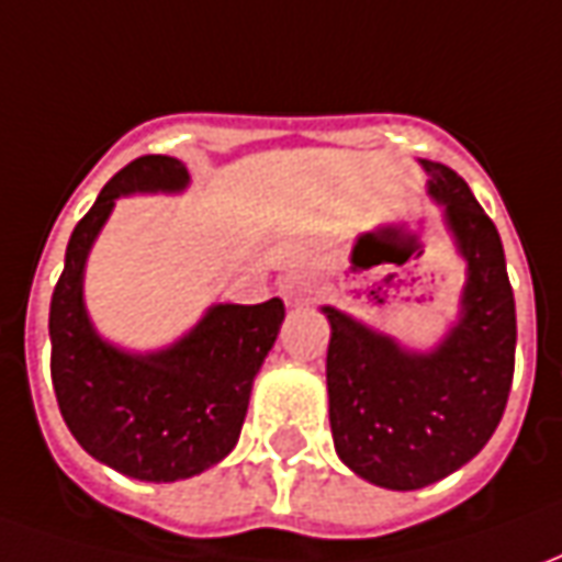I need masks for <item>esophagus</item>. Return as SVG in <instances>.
<instances>
[{
    "mask_svg": "<svg viewBox=\"0 0 562 562\" xmlns=\"http://www.w3.org/2000/svg\"><path fill=\"white\" fill-rule=\"evenodd\" d=\"M280 292L289 306L310 304V301H313V282L306 280L304 273H289V277L280 282Z\"/></svg>",
    "mask_w": 562,
    "mask_h": 562,
    "instance_id": "34e87169",
    "label": "esophagus"
}]
</instances>
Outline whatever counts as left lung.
<instances>
[{
	"label": "left lung",
	"instance_id": "1",
	"mask_svg": "<svg viewBox=\"0 0 562 562\" xmlns=\"http://www.w3.org/2000/svg\"><path fill=\"white\" fill-rule=\"evenodd\" d=\"M427 192L467 261L460 316L430 352L403 349L334 306L328 403L340 460L367 482L418 491L470 463L506 413L515 373V294L496 225L467 180L422 159Z\"/></svg>",
	"mask_w": 562,
	"mask_h": 562
}]
</instances>
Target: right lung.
I'll return each instance as SVG.
<instances>
[{
	"label": "right lung",
	"instance_id": "1",
	"mask_svg": "<svg viewBox=\"0 0 562 562\" xmlns=\"http://www.w3.org/2000/svg\"><path fill=\"white\" fill-rule=\"evenodd\" d=\"M189 171L171 156H140L116 171L75 225L50 297V376L80 448L140 482H177L220 463L244 427L258 367L277 342L285 306H210L195 328L159 352L102 340L83 306V268L116 198L183 192Z\"/></svg>",
	"mask_w": 562,
	"mask_h": 562
}]
</instances>
